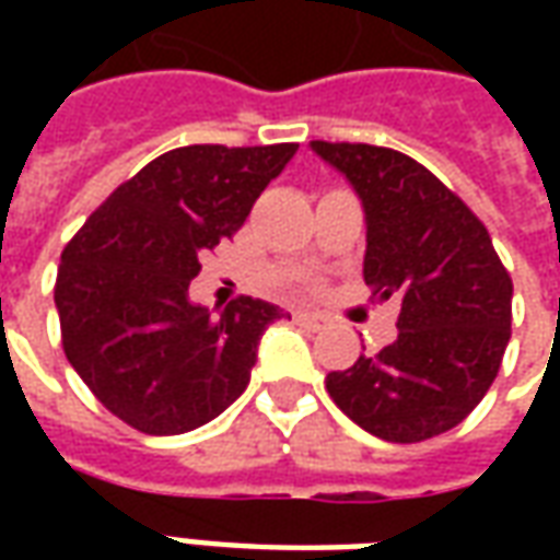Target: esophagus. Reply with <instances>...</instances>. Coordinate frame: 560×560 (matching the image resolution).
Returning <instances> with one entry per match:
<instances>
[{
	"instance_id": "esophagus-1",
	"label": "esophagus",
	"mask_w": 560,
	"mask_h": 560,
	"mask_svg": "<svg viewBox=\"0 0 560 560\" xmlns=\"http://www.w3.org/2000/svg\"><path fill=\"white\" fill-rule=\"evenodd\" d=\"M293 320H296V324H303L305 329H312V332L327 327V317L317 315V312H293Z\"/></svg>"
}]
</instances>
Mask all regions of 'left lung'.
<instances>
[{"label":"left lung","instance_id":"left-lung-1","mask_svg":"<svg viewBox=\"0 0 560 560\" xmlns=\"http://www.w3.org/2000/svg\"><path fill=\"white\" fill-rule=\"evenodd\" d=\"M312 149L348 176L365 209L363 279L399 296V339L329 372L327 393L393 444L450 432L489 393L513 320V281L468 203L405 152L369 143Z\"/></svg>","mask_w":560,"mask_h":560}]
</instances>
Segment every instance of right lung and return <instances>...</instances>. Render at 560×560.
I'll return each instance as SVG.
<instances>
[{
    "mask_svg": "<svg viewBox=\"0 0 560 560\" xmlns=\"http://www.w3.org/2000/svg\"><path fill=\"white\" fill-rule=\"evenodd\" d=\"M296 143H195L152 159L62 252V351L92 396L143 434H183L243 396L279 305L236 296L212 315L188 300L197 257L243 228Z\"/></svg>",
    "mask_w": 560,
    "mask_h": 560,
    "instance_id": "1",
    "label": "right lung"
}]
</instances>
